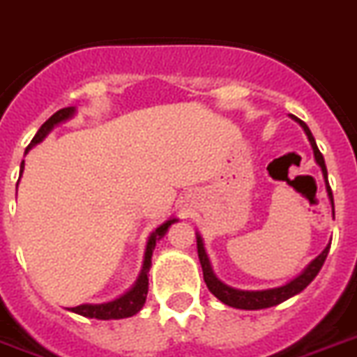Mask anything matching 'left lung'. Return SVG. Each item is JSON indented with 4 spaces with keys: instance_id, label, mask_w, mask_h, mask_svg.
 I'll list each match as a JSON object with an SVG mask.
<instances>
[{
    "instance_id": "1",
    "label": "left lung",
    "mask_w": 357,
    "mask_h": 357,
    "mask_svg": "<svg viewBox=\"0 0 357 357\" xmlns=\"http://www.w3.org/2000/svg\"><path fill=\"white\" fill-rule=\"evenodd\" d=\"M296 121L303 127L305 134H307L308 137V142H310V145H312L316 163L321 167L323 178H325V185H326V192H328V199H331L332 203V214H334V197H332L331 185H328V181H326V167H325V160H323V154L319 152V149H317L316 139H314L310 128H308L301 119H296ZM196 239H197V256H199V263H202V268H203V280H205L208 290H211L215 298L220 299L221 303L229 305V307H234V308H241V310H259V308L274 307V305L283 303V301H287V299L292 298V296L299 294L301 290L307 289V287L310 285V281L316 278L317 272L321 271L323 263H325L326 259V254H328V248H331V245H326L325 250H323V252L319 254V256H317L316 259H314V261L298 275V278L289 281L287 285L275 287V289H266V290H239V289H232V287L225 285L223 281H220L218 278H215L214 271H212V266H211V261H208V256H206L205 252V247H203L202 236L196 234Z\"/></svg>"
}]
</instances>
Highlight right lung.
<instances>
[{"label": "right lung", "mask_w": 357, "mask_h": 357, "mask_svg": "<svg viewBox=\"0 0 357 357\" xmlns=\"http://www.w3.org/2000/svg\"><path fill=\"white\" fill-rule=\"evenodd\" d=\"M74 114H76V109H74V107H67V109L58 110L54 116H50V118L41 125V128L38 130V134L34 136L31 145L26 146L25 154L31 151L32 146H36L40 142H43L45 136H47V134H49L56 125L70 119ZM23 167H25V161H21V172H23ZM176 221H178L176 218L165 221L163 225H160V227L152 232L149 241H146L145 259H143V268L142 272H139V278H137V281L134 283V287L128 290V292H125V294L119 296V298L114 299V301H109V303H100V305L85 303V305H77V307L68 308V310H70V312L79 314V316L94 317V319H123V317H130L134 316V314L139 312L143 305H145L146 292H149V275H146V272H149V268H151L152 265L151 257H152V250H154L155 247V241L163 238L165 232L169 230L170 225L176 223Z\"/></svg>", "instance_id": "add662e5"}]
</instances>
